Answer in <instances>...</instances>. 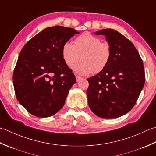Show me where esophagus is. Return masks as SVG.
<instances>
[{
    "mask_svg": "<svg viewBox=\"0 0 156 156\" xmlns=\"http://www.w3.org/2000/svg\"><path fill=\"white\" fill-rule=\"evenodd\" d=\"M76 77V81H77V82L80 81L81 79H82V77H80V76H79V75H76V77Z\"/></svg>",
    "mask_w": 156,
    "mask_h": 156,
    "instance_id": "34e87169",
    "label": "esophagus"
}]
</instances>
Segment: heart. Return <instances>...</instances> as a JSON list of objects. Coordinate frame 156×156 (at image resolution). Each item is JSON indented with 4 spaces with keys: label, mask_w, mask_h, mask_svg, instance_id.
Wrapping results in <instances>:
<instances>
[{
    "label": "heart",
    "mask_w": 156,
    "mask_h": 156,
    "mask_svg": "<svg viewBox=\"0 0 156 156\" xmlns=\"http://www.w3.org/2000/svg\"><path fill=\"white\" fill-rule=\"evenodd\" d=\"M62 58L65 65L71 66L77 73L87 75L94 72L98 73L106 69L112 57V48L110 44L101 42L100 37L90 33H84L76 38L74 45L66 42L62 46Z\"/></svg>",
    "instance_id": "1"
}]
</instances>
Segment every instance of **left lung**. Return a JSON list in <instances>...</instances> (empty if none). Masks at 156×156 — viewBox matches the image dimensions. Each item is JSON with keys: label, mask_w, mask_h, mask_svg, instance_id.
Returning <instances> with one entry per match:
<instances>
[{"label": "left lung", "mask_w": 156, "mask_h": 156, "mask_svg": "<svg viewBox=\"0 0 156 156\" xmlns=\"http://www.w3.org/2000/svg\"><path fill=\"white\" fill-rule=\"evenodd\" d=\"M94 34L106 36L112 57L106 69L87 79L88 104L98 116L118 118L133 108L144 86V63L133 44L119 31L104 29Z\"/></svg>", "instance_id": "left-lung-1"}]
</instances>
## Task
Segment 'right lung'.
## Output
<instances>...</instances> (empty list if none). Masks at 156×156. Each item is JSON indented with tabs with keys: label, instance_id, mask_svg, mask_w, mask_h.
I'll return each instance as SVG.
<instances>
[{
	"label": "right lung",
	"instance_id": "obj_1",
	"mask_svg": "<svg viewBox=\"0 0 156 156\" xmlns=\"http://www.w3.org/2000/svg\"><path fill=\"white\" fill-rule=\"evenodd\" d=\"M79 32L60 25L47 27L25 44L14 69L15 96L30 114L51 116L62 108L76 79L62 58L63 44Z\"/></svg>",
	"mask_w": 156,
	"mask_h": 156
}]
</instances>
